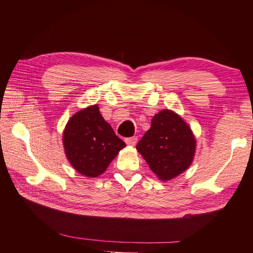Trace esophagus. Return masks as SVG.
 Instances as JSON below:
<instances>
[{
    "mask_svg": "<svg viewBox=\"0 0 253 253\" xmlns=\"http://www.w3.org/2000/svg\"><path fill=\"white\" fill-rule=\"evenodd\" d=\"M137 140H138L137 137H129V138L125 139V142L127 144H129V146H135V144L137 143Z\"/></svg>",
    "mask_w": 253,
    "mask_h": 253,
    "instance_id": "obj_1",
    "label": "esophagus"
}]
</instances>
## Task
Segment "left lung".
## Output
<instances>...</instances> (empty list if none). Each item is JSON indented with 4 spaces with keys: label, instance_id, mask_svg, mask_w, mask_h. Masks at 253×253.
Listing matches in <instances>:
<instances>
[{
    "label": "left lung",
    "instance_id": "obj_1",
    "mask_svg": "<svg viewBox=\"0 0 253 253\" xmlns=\"http://www.w3.org/2000/svg\"><path fill=\"white\" fill-rule=\"evenodd\" d=\"M137 150L161 180H169L189 168L196 150L190 127L176 113L161 111L137 144Z\"/></svg>",
    "mask_w": 253,
    "mask_h": 253
}]
</instances>
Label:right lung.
<instances>
[{
	"label": "right lung",
	"instance_id": "1",
	"mask_svg": "<svg viewBox=\"0 0 253 253\" xmlns=\"http://www.w3.org/2000/svg\"><path fill=\"white\" fill-rule=\"evenodd\" d=\"M66 157L73 168L87 177L103 174L126 143L104 121L98 105L71 117L63 133Z\"/></svg>",
	"mask_w": 253,
	"mask_h": 253
}]
</instances>
